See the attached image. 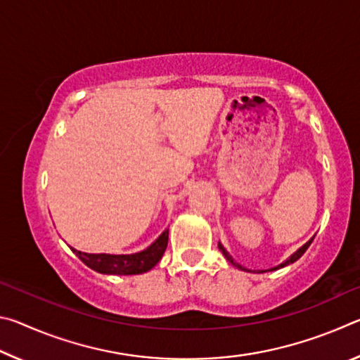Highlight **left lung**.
<instances>
[{
    "label": "left lung",
    "instance_id": "1",
    "mask_svg": "<svg viewBox=\"0 0 360 360\" xmlns=\"http://www.w3.org/2000/svg\"><path fill=\"white\" fill-rule=\"evenodd\" d=\"M311 243H313V238L311 240H309V241H307V243H304V245L302 246V248H298L297 249V251L294 252V254H292L290 255V257H288V259H285L284 262H283V264H279L278 266H273V268H270V270H259L257 273H265V271H275V270H279V268H284V266H288V265H290V264H294V262H297L298 259H300L302 257V255L304 254V251H307V249L309 248V245H311ZM219 249H221V252L224 254V257L225 259H227L229 262H230V264L231 265H233V266H236V268H238V270H241V271H251V270H248V268H245V266H241L240 264H236V262L233 260V257H231V255L229 254V251H227V249H225L224 246H222V243L221 241H219Z\"/></svg>",
    "mask_w": 360,
    "mask_h": 360
}]
</instances>
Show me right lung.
Returning a JSON list of instances; mask_svg holds the SVG:
<instances>
[{
  "instance_id": "add662e5",
  "label": "right lung",
  "mask_w": 360,
  "mask_h": 360,
  "mask_svg": "<svg viewBox=\"0 0 360 360\" xmlns=\"http://www.w3.org/2000/svg\"><path fill=\"white\" fill-rule=\"evenodd\" d=\"M167 245L168 229L150 246L135 254H89L70 248L85 265L103 275H141L152 270L160 262Z\"/></svg>"
}]
</instances>
